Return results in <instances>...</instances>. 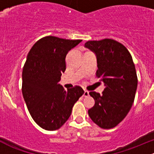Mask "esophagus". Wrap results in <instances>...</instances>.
<instances>
[{
  "label": "esophagus",
  "mask_w": 154,
  "mask_h": 154,
  "mask_svg": "<svg viewBox=\"0 0 154 154\" xmlns=\"http://www.w3.org/2000/svg\"><path fill=\"white\" fill-rule=\"evenodd\" d=\"M83 96H84V97H88V96H89V91L85 90L84 94H83Z\"/></svg>",
  "instance_id": "1"
}]
</instances>
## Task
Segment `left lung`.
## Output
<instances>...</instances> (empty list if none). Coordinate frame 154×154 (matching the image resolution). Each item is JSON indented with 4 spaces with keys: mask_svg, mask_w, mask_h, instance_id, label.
Listing matches in <instances>:
<instances>
[{
    "mask_svg": "<svg viewBox=\"0 0 154 154\" xmlns=\"http://www.w3.org/2000/svg\"><path fill=\"white\" fill-rule=\"evenodd\" d=\"M85 48L95 54L97 76L105 86L102 95L89 92L95 104L88 116L101 128H112L127 116L134 101L138 85L135 65L128 50L113 39L88 41Z\"/></svg>",
    "mask_w": 154,
    "mask_h": 154,
    "instance_id": "8db88e82",
    "label": "left lung"
}]
</instances>
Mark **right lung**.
<instances>
[{"label": "right lung", "instance_id": "1", "mask_svg": "<svg viewBox=\"0 0 154 154\" xmlns=\"http://www.w3.org/2000/svg\"><path fill=\"white\" fill-rule=\"evenodd\" d=\"M82 40L46 36L31 48L22 71V94L32 119L42 128L56 130L70 117L84 93L80 86L65 90L59 83L68 52Z\"/></svg>", "mask_w": 154, "mask_h": 154}]
</instances>
